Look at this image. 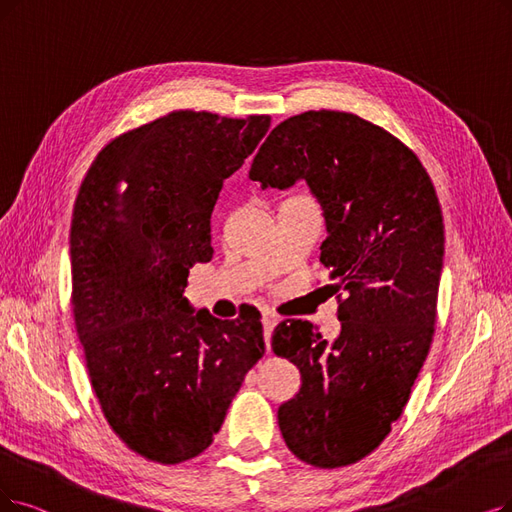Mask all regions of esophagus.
<instances>
[{"label":"esophagus","mask_w":512,"mask_h":512,"mask_svg":"<svg viewBox=\"0 0 512 512\" xmlns=\"http://www.w3.org/2000/svg\"><path fill=\"white\" fill-rule=\"evenodd\" d=\"M275 323H277L275 315H271V313L262 315V330H264V344H267V351H271V332H273Z\"/></svg>","instance_id":"34e87169"}]
</instances>
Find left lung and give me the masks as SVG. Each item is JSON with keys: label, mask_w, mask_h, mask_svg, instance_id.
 <instances>
[{"label": "left lung", "mask_w": 512, "mask_h": 512, "mask_svg": "<svg viewBox=\"0 0 512 512\" xmlns=\"http://www.w3.org/2000/svg\"><path fill=\"white\" fill-rule=\"evenodd\" d=\"M250 178L262 189L309 185L327 231L319 260L346 294L334 342L309 321L275 327L273 351L302 378L279 405L281 435L306 464H353L391 433L431 349L445 243L435 187L393 134L325 109L281 121Z\"/></svg>", "instance_id": "1"}]
</instances>
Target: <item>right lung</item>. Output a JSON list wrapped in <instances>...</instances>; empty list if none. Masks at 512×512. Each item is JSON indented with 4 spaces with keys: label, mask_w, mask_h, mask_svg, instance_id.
I'll return each mask as SVG.
<instances>
[{
    "label": "right lung",
    "mask_w": 512,
    "mask_h": 512,
    "mask_svg": "<svg viewBox=\"0 0 512 512\" xmlns=\"http://www.w3.org/2000/svg\"><path fill=\"white\" fill-rule=\"evenodd\" d=\"M271 126L174 111L115 138L81 182L71 222L73 315L102 414L136 454L178 464L206 449L264 355L258 311L222 321L182 296L212 260L224 180Z\"/></svg>",
    "instance_id": "obj_1"
}]
</instances>
